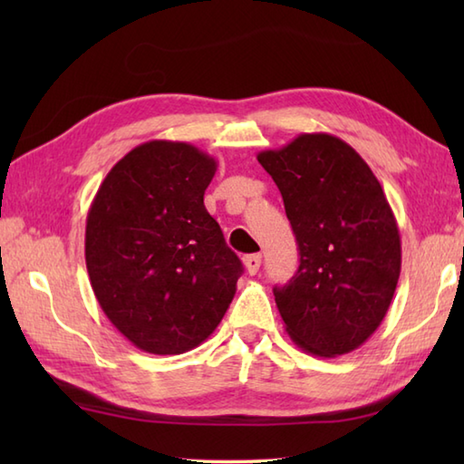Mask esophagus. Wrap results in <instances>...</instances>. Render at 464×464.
Segmentation results:
<instances>
[{"instance_id":"34e87169","label":"esophagus","mask_w":464,"mask_h":464,"mask_svg":"<svg viewBox=\"0 0 464 464\" xmlns=\"http://www.w3.org/2000/svg\"><path fill=\"white\" fill-rule=\"evenodd\" d=\"M243 265H245V269H247L249 275H255L261 267V255H245Z\"/></svg>"}]
</instances>
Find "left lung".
Masks as SVG:
<instances>
[{
    "instance_id": "8db88e82",
    "label": "left lung",
    "mask_w": 464,
    "mask_h": 464,
    "mask_svg": "<svg viewBox=\"0 0 464 464\" xmlns=\"http://www.w3.org/2000/svg\"><path fill=\"white\" fill-rule=\"evenodd\" d=\"M277 183L299 269L275 303L285 331L317 357L359 349L387 314L401 275V237L371 167L329 133H301L257 155Z\"/></svg>"
}]
</instances>
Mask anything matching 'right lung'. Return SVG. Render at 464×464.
I'll list each match as a JSON object with an SVG mask.
<instances>
[{
	"instance_id": "add662e5",
	"label": "right lung",
	"mask_w": 464,
	"mask_h": 464,
	"mask_svg": "<svg viewBox=\"0 0 464 464\" xmlns=\"http://www.w3.org/2000/svg\"><path fill=\"white\" fill-rule=\"evenodd\" d=\"M211 155L181 141L137 145L87 213L85 263L100 307L137 349L179 354L221 323L243 265L203 205Z\"/></svg>"
}]
</instances>
